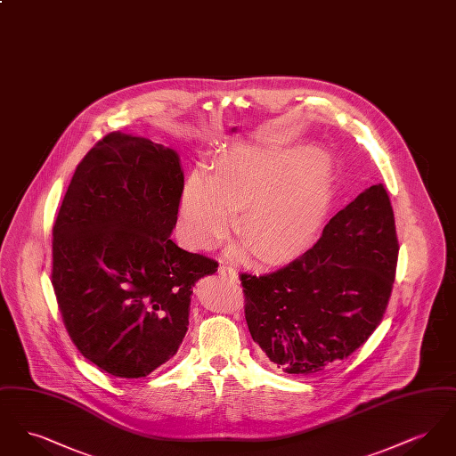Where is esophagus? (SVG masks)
Wrapping results in <instances>:
<instances>
[{"label":"esophagus","instance_id":"esophagus-1","mask_svg":"<svg viewBox=\"0 0 456 456\" xmlns=\"http://www.w3.org/2000/svg\"><path fill=\"white\" fill-rule=\"evenodd\" d=\"M218 275H220L224 281H231V282H236V281H238V273H236V270H234L232 266L222 265V266L218 268Z\"/></svg>","mask_w":456,"mask_h":456}]
</instances>
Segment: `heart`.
<instances>
[{"instance_id": "obj_1", "label": "heart", "mask_w": 456, "mask_h": 456, "mask_svg": "<svg viewBox=\"0 0 456 456\" xmlns=\"http://www.w3.org/2000/svg\"><path fill=\"white\" fill-rule=\"evenodd\" d=\"M331 200L325 157L309 147H240L222 153L212 174L195 171L179 200V227L208 248L238 214V238L260 258H287L316 236Z\"/></svg>"}]
</instances>
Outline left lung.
<instances>
[{"label": "left lung", "instance_id": "8db88e82", "mask_svg": "<svg viewBox=\"0 0 456 456\" xmlns=\"http://www.w3.org/2000/svg\"><path fill=\"white\" fill-rule=\"evenodd\" d=\"M396 260L390 196L374 184L331 218L299 258L270 273H240L253 340L287 374L337 366L381 323Z\"/></svg>", "mask_w": 456, "mask_h": 456}]
</instances>
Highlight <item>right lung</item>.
<instances>
[{"mask_svg":"<svg viewBox=\"0 0 456 456\" xmlns=\"http://www.w3.org/2000/svg\"><path fill=\"white\" fill-rule=\"evenodd\" d=\"M184 186L179 155L109 133L77 166L53 227V287L82 355L118 378L169 361L190 325L195 283L217 261L171 232Z\"/></svg>","mask_w":456,"mask_h":456,"instance_id":"obj_1","label":"right lung"}]
</instances>
